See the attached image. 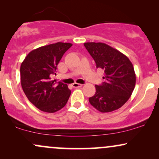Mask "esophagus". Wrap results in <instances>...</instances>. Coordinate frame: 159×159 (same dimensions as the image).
<instances>
[{
  "label": "esophagus",
  "instance_id": "34e87169",
  "mask_svg": "<svg viewBox=\"0 0 159 159\" xmlns=\"http://www.w3.org/2000/svg\"><path fill=\"white\" fill-rule=\"evenodd\" d=\"M83 86V84H78V83H74L72 84V87H75V88H78V87H81Z\"/></svg>",
  "mask_w": 159,
  "mask_h": 159
}]
</instances>
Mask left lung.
I'll return each mask as SVG.
<instances>
[{
	"label": "left lung",
	"mask_w": 159,
	"mask_h": 159,
	"mask_svg": "<svg viewBox=\"0 0 159 159\" xmlns=\"http://www.w3.org/2000/svg\"><path fill=\"white\" fill-rule=\"evenodd\" d=\"M85 48L104 71L102 85L89 98L90 105L100 112L117 110L130 98L135 87L136 75L132 62L125 54L102 43H85Z\"/></svg>",
	"instance_id": "left-lung-1"
}]
</instances>
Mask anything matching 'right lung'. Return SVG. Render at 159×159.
I'll return each instance as SVG.
<instances>
[{
    "mask_svg": "<svg viewBox=\"0 0 159 159\" xmlns=\"http://www.w3.org/2000/svg\"><path fill=\"white\" fill-rule=\"evenodd\" d=\"M72 43H57L34 49L25 58L20 67L24 93L40 111L54 113L67 103L71 90L62 82L52 80L58 63Z\"/></svg>",
    "mask_w": 159,
    "mask_h": 159,
    "instance_id": "right-lung-1",
    "label": "right lung"
}]
</instances>
